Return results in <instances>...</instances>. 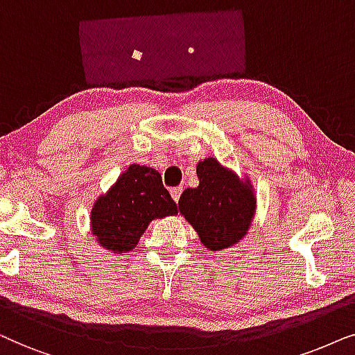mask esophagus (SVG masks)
<instances>
[{"label":"esophagus","mask_w":355,"mask_h":355,"mask_svg":"<svg viewBox=\"0 0 355 355\" xmlns=\"http://www.w3.org/2000/svg\"><path fill=\"white\" fill-rule=\"evenodd\" d=\"M182 191H183V188H182V187L172 188V190H170V195H172V198H173V201H175V202H178V200H180Z\"/></svg>","instance_id":"obj_1"}]
</instances>
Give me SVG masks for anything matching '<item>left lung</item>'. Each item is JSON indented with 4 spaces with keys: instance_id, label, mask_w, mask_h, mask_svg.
I'll return each instance as SVG.
<instances>
[{
    "instance_id": "8db88e82",
    "label": "left lung",
    "mask_w": 355,
    "mask_h": 355,
    "mask_svg": "<svg viewBox=\"0 0 355 355\" xmlns=\"http://www.w3.org/2000/svg\"><path fill=\"white\" fill-rule=\"evenodd\" d=\"M196 173L200 185L182 193L178 211L209 252L234 247L248 234L254 217L257 196L252 183L214 157L198 162Z\"/></svg>"
}]
</instances>
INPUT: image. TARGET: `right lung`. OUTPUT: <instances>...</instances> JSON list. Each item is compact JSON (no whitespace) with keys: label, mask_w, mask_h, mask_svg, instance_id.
Wrapping results in <instances>:
<instances>
[{"label":"right lung","mask_w":355,"mask_h":355,"mask_svg":"<svg viewBox=\"0 0 355 355\" xmlns=\"http://www.w3.org/2000/svg\"><path fill=\"white\" fill-rule=\"evenodd\" d=\"M177 214V205L164 188L157 170L131 164L91 211V229L97 243L121 254L136 248L154 219Z\"/></svg>","instance_id":"obj_1"}]
</instances>
